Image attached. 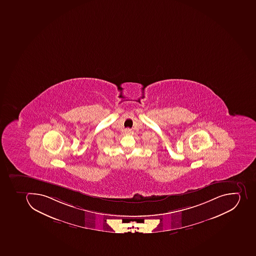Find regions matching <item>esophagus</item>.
Instances as JSON below:
<instances>
[{
	"label": "esophagus",
	"instance_id": "obj_1",
	"mask_svg": "<svg viewBox=\"0 0 256 256\" xmlns=\"http://www.w3.org/2000/svg\"><path fill=\"white\" fill-rule=\"evenodd\" d=\"M130 129H126L125 130V133L126 134H129L130 133Z\"/></svg>",
	"mask_w": 256,
	"mask_h": 256
}]
</instances>
